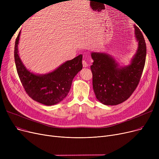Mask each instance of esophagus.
I'll list each match as a JSON object with an SVG mask.
<instances>
[{"instance_id":"esophagus-1","label":"esophagus","mask_w":159,"mask_h":159,"mask_svg":"<svg viewBox=\"0 0 159 159\" xmlns=\"http://www.w3.org/2000/svg\"><path fill=\"white\" fill-rule=\"evenodd\" d=\"M82 65L84 68H87V67L89 66V64L87 63V62L86 61H82Z\"/></svg>"}]
</instances>
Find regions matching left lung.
Listing matches in <instances>:
<instances>
[{
	"label": "left lung",
	"instance_id": "8db88e82",
	"mask_svg": "<svg viewBox=\"0 0 159 159\" xmlns=\"http://www.w3.org/2000/svg\"><path fill=\"white\" fill-rule=\"evenodd\" d=\"M139 46L129 65L120 67L113 58L104 53L92 52L91 66L93 88L98 101L105 105H117L132 95L140 82L144 68L146 44L140 29L134 25Z\"/></svg>",
	"mask_w": 159,
	"mask_h": 159
}]
</instances>
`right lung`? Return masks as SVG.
Here are the masks:
<instances>
[{
  "label": "right lung",
  "mask_w": 159,
  "mask_h": 159,
  "mask_svg": "<svg viewBox=\"0 0 159 159\" xmlns=\"http://www.w3.org/2000/svg\"><path fill=\"white\" fill-rule=\"evenodd\" d=\"M20 31L16 39L14 57L16 71L26 93L34 101L46 106L61 102L68 95L72 81L82 68V55L66 61L52 72L36 75L28 70L18 54Z\"/></svg>",
  "instance_id": "right-lung-1"
}]
</instances>
